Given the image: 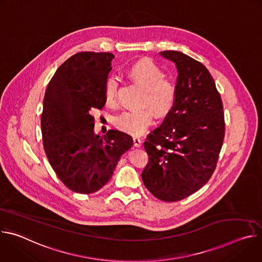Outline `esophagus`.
<instances>
[{
  "label": "esophagus",
  "mask_w": 262,
  "mask_h": 262,
  "mask_svg": "<svg viewBox=\"0 0 262 262\" xmlns=\"http://www.w3.org/2000/svg\"><path fill=\"white\" fill-rule=\"evenodd\" d=\"M133 140H134V145H135L136 147H141V146H142V139H141L140 137L135 136V137L133 138Z\"/></svg>",
  "instance_id": "1"
}]
</instances>
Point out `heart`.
I'll return each mask as SVG.
<instances>
[{
  "label": "heart",
  "mask_w": 262,
  "mask_h": 262,
  "mask_svg": "<svg viewBox=\"0 0 262 262\" xmlns=\"http://www.w3.org/2000/svg\"><path fill=\"white\" fill-rule=\"evenodd\" d=\"M126 74L135 84L145 90L144 105L151 107L161 117L171 112L176 99V88L174 84L164 79V72L156 63L148 59L140 60L127 69ZM104 99L110 104H114L117 100V82L113 78L108 79L105 84ZM151 109L124 111L115 117V125L127 134L142 135L152 123L154 113Z\"/></svg>",
  "instance_id": "1"
}]
</instances>
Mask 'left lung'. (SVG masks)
<instances>
[{"mask_svg": "<svg viewBox=\"0 0 262 262\" xmlns=\"http://www.w3.org/2000/svg\"><path fill=\"white\" fill-rule=\"evenodd\" d=\"M160 55L173 62L178 76L173 108L144 143L149 164L142 180L155 197L182 200L211 177L222 148L223 104L207 68L181 52Z\"/></svg>", "mask_w": 262, "mask_h": 262, "instance_id": "1", "label": "left lung"}]
</instances>
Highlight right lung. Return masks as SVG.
Masks as SVG:
<instances>
[{
  "label": "right lung",
  "mask_w": 262,
  "mask_h": 262,
  "mask_svg": "<svg viewBox=\"0 0 262 262\" xmlns=\"http://www.w3.org/2000/svg\"><path fill=\"white\" fill-rule=\"evenodd\" d=\"M111 53H78L67 59L48 85L41 133L48 160L60 180L76 193L91 194L111 179L133 138L110 129L94 133L92 112L105 103L104 89L112 69Z\"/></svg>",
  "instance_id": "1"
}]
</instances>
